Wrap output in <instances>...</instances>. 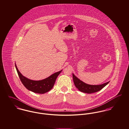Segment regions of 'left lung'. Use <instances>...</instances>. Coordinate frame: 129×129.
<instances>
[{
  "mask_svg": "<svg viewBox=\"0 0 129 129\" xmlns=\"http://www.w3.org/2000/svg\"><path fill=\"white\" fill-rule=\"evenodd\" d=\"M73 78L76 87L80 91L87 93H92L100 91L105 86H106L109 82H108L100 85H90L84 83L83 81H81L77 77H76L73 74Z\"/></svg>",
  "mask_w": 129,
  "mask_h": 129,
  "instance_id": "left-lung-1",
  "label": "left lung"
}]
</instances>
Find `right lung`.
I'll list each match as a JSON object with an SVG mask.
<instances>
[{
    "label": "right lung",
    "instance_id": "add662e5",
    "mask_svg": "<svg viewBox=\"0 0 129 129\" xmlns=\"http://www.w3.org/2000/svg\"><path fill=\"white\" fill-rule=\"evenodd\" d=\"M15 67L20 79L28 90L37 93L43 94L50 90L53 87L58 76L62 70L52 74L49 77L41 81H33L23 76L19 71L16 65Z\"/></svg>",
    "mask_w": 129,
    "mask_h": 129
}]
</instances>
